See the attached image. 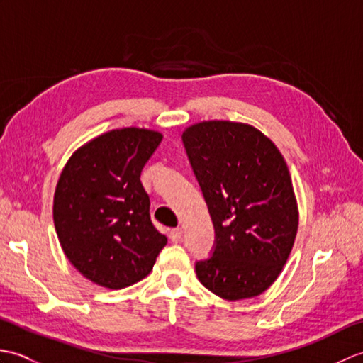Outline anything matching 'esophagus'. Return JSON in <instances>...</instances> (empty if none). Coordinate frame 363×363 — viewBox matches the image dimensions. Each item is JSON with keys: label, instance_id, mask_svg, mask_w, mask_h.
<instances>
[{"label": "esophagus", "instance_id": "obj_1", "mask_svg": "<svg viewBox=\"0 0 363 363\" xmlns=\"http://www.w3.org/2000/svg\"><path fill=\"white\" fill-rule=\"evenodd\" d=\"M169 238H172V242L177 243L182 238V229L181 228H174L169 230Z\"/></svg>", "mask_w": 363, "mask_h": 363}]
</instances>
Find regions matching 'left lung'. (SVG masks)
Returning a JSON list of instances; mask_svg holds the SVG:
<instances>
[{
    "label": "left lung",
    "instance_id": "1",
    "mask_svg": "<svg viewBox=\"0 0 363 363\" xmlns=\"http://www.w3.org/2000/svg\"><path fill=\"white\" fill-rule=\"evenodd\" d=\"M182 142L215 228L212 256L195 265L198 279L228 301L259 296L281 274L298 233L289 167L246 123H196Z\"/></svg>",
    "mask_w": 363,
    "mask_h": 363
}]
</instances>
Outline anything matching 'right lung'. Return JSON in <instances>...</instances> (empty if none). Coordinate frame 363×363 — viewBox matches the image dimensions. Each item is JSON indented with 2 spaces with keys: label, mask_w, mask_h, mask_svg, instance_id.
Instances as JSON below:
<instances>
[{
  "label": "right lung",
  "mask_w": 363,
  "mask_h": 363,
  "mask_svg": "<svg viewBox=\"0 0 363 363\" xmlns=\"http://www.w3.org/2000/svg\"><path fill=\"white\" fill-rule=\"evenodd\" d=\"M157 130L123 128L76 150L59 176L52 218L67 259L101 287L120 290L151 273L167 237L154 228L140 173Z\"/></svg>",
  "instance_id": "1"
}]
</instances>
